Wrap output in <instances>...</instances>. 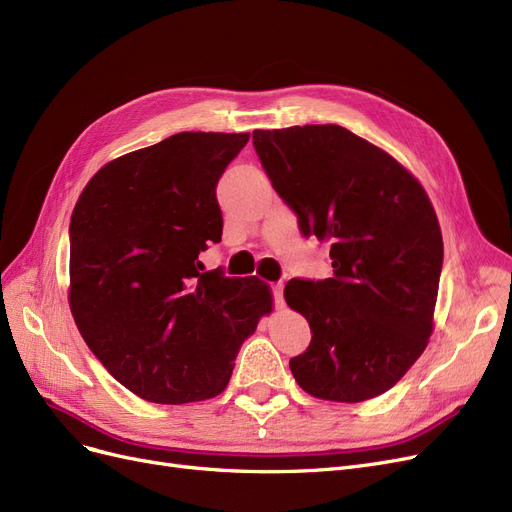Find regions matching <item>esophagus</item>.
<instances>
[{
    "mask_svg": "<svg viewBox=\"0 0 512 512\" xmlns=\"http://www.w3.org/2000/svg\"><path fill=\"white\" fill-rule=\"evenodd\" d=\"M272 297H274V306L276 308L285 306V295H282V282H276V285H272Z\"/></svg>",
    "mask_w": 512,
    "mask_h": 512,
    "instance_id": "1",
    "label": "esophagus"
}]
</instances>
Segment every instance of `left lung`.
Segmentation results:
<instances>
[{
	"instance_id": "left-lung-1",
	"label": "left lung",
	"mask_w": 512,
	"mask_h": 512,
	"mask_svg": "<svg viewBox=\"0 0 512 512\" xmlns=\"http://www.w3.org/2000/svg\"><path fill=\"white\" fill-rule=\"evenodd\" d=\"M253 145L301 234L331 240L333 276L285 287L312 331L289 361L293 377L316 399H373L418 361L432 333L443 268L434 208L399 162L344 126L255 130Z\"/></svg>"
}]
</instances>
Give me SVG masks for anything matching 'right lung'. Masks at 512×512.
I'll list each match as a JSON object with an SVG mask.
<instances>
[{
	"label": "right lung",
	"instance_id": "right-lung-1",
	"mask_svg": "<svg viewBox=\"0 0 512 512\" xmlns=\"http://www.w3.org/2000/svg\"><path fill=\"white\" fill-rule=\"evenodd\" d=\"M249 132H179L105 164L69 223V304L84 342L141 399L217 396L244 339L270 314L259 278L200 272L221 242L217 183Z\"/></svg>",
	"mask_w": 512,
	"mask_h": 512
}]
</instances>
